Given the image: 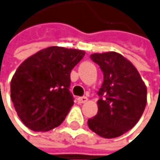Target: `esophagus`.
<instances>
[{
    "instance_id": "34e87169",
    "label": "esophagus",
    "mask_w": 160,
    "mask_h": 160,
    "mask_svg": "<svg viewBox=\"0 0 160 160\" xmlns=\"http://www.w3.org/2000/svg\"><path fill=\"white\" fill-rule=\"evenodd\" d=\"M87 97H79L78 98V103H84V102L87 101Z\"/></svg>"
}]
</instances>
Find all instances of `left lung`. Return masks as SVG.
Here are the masks:
<instances>
[{
  "instance_id": "1",
  "label": "left lung",
  "mask_w": 160,
  "mask_h": 160,
  "mask_svg": "<svg viewBox=\"0 0 160 160\" xmlns=\"http://www.w3.org/2000/svg\"><path fill=\"white\" fill-rule=\"evenodd\" d=\"M91 60L103 73L98 92V114L89 118V128L105 138H113L132 129L142 116L147 89L136 67L118 53L93 54Z\"/></svg>"
}]
</instances>
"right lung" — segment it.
Returning <instances> with one entry per match:
<instances>
[{
  "label": "right lung",
  "mask_w": 160,
  "mask_h": 160,
  "mask_svg": "<svg viewBox=\"0 0 160 160\" xmlns=\"http://www.w3.org/2000/svg\"><path fill=\"white\" fill-rule=\"evenodd\" d=\"M84 51L51 46L25 60L11 81V99L21 120L32 131H49L65 119L74 104L71 70Z\"/></svg>",
  "instance_id": "1"
}]
</instances>
